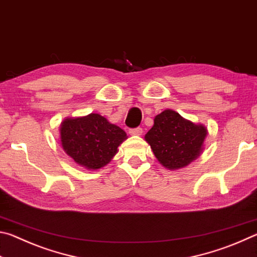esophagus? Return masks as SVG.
<instances>
[{"instance_id":"esophagus-1","label":"esophagus","mask_w":257,"mask_h":257,"mask_svg":"<svg viewBox=\"0 0 257 257\" xmlns=\"http://www.w3.org/2000/svg\"><path fill=\"white\" fill-rule=\"evenodd\" d=\"M129 134L132 135V136H141V135H143V129L142 128L130 129L129 130Z\"/></svg>"}]
</instances>
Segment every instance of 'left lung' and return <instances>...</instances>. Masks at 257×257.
Here are the masks:
<instances>
[{
  "label": "left lung",
  "mask_w": 257,
  "mask_h": 257,
  "mask_svg": "<svg viewBox=\"0 0 257 257\" xmlns=\"http://www.w3.org/2000/svg\"><path fill=\"white\" fill-rule=\"evenodd\" d=\"M206 136L205 125L194 123L168 108L155 116L145 141L159 162L175 171L187 167L203 153Z\"/></svg>",
  "instance_id": "1"
}]
</instances>
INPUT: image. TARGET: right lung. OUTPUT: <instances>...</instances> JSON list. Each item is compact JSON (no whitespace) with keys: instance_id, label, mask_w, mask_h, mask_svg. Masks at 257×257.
Instances as JSON below:
<instances>
[{"instance_id":"right-lung-1","label":"right lung","mask_w":257,"mask_h":257,"mask_svg":"<svg viewBox=\"0 0 257 257\" xmlns=\"http://www.w3.org/2000/svg\"><path fill=\"white\" fill-rule=\"evenodd\" d=\"M127 138L124 130L98 113L66 118L60 124L63 151L87 170H98L110 163Z\"/></svg>"}]
</instances>
